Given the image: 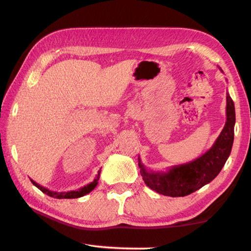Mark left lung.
Instances as JSON below:
<instances>
[{"instance_id":"1","label":"left lung","mask_w":251,"mask_h":251,"mask_svg":"<svg viewBox=\"0 0 251 251\" xmlns=\"http://www.w3.org/2000/svg\"><path fill=\"white\" fill-rule=\"evenodd\" d=\"M235 106L226 92V122L213 146L188 163L171 166L165 172L148 171L138 156L140 174L146 185L158 194L184 197L212 181L222 170L232 151L234 141Z\"/></svg>"}]
</instances>
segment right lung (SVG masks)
<instances>
[{"label": "right lung", "mask_w": 251, "mask_h": 251, "mask_svg": "<svg viewBox=\"0 0 251 251\" xmlns=\"http://www.w3.org/2000/svg\"><path fill=\"white\" fill-rule=\"evenodd\" d=\"M100 173H101V169L98 171V174L96 175V178L93 179L90 184L83 186V187L77 189V190L62 191V193H58V191H53V190H50V189H48L46 187H43V186L39 185L38 183H36V181L32 180L31 178H30V180L37 188L40 189L43 194H47L48 196H50V197L57 198V199H73V198H80V197H82V196L89 194L90 191L95 189L97 187V185H98V181H99Z\"/></svg>", "instance_id": "1"}]
</instances>
